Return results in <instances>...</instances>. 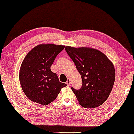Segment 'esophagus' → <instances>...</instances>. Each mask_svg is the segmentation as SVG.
I'll return each instance as SVG.
<instances>
[{"label":"esophagus","mask_w":134,"mask_h":134,"mask_svg":"<svg viewBox=\"0 0 134 134\" xmlns=\"http://www.w3.org/2000/svg\"><path fill=\"white\" fill-rule=\"evenodd\" d=\"M66 83H67V85L68 86H70V84H71V80L70 79H68L67 81V82H66Z\"/></svg>","instance_id":"esophagus-1"}]
</instances>
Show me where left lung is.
<instances>
[{"label":"left lung","mask_w":134,"mask_h":134,"mask_svg":"<svg viewBox=\"0 0 134 134\" xmlns=\"http://www.w3.org/2000/svg\"><path fill=\"white\" fill-rule=\"evenodd\" d=\"M65 50L81 75L82 85L71 90L80 104L94 108L104 103L110 93L115 81V70L105 54L96 49L65 46Z\"/></svg>","instance_id":"8db88e82"}]
</instances>
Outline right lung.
<instances>
[{"label": "right lung", "mask_w": 134, "mask_h": 134, "mask_svg": "<svg viewBox=\"0 0 134 134\" xmlns=\"http://www.w3.org/2000/svg\"><path fill=\"white\" fill-rule=\"evenodd\" d=\"M64 46L41 44L27 54L21 65L20 81L23 91L31 101L47 105L57 98L65 83L60 82L51 67Z\"/></svg>", "instance_id": "1"}]
</instances>
